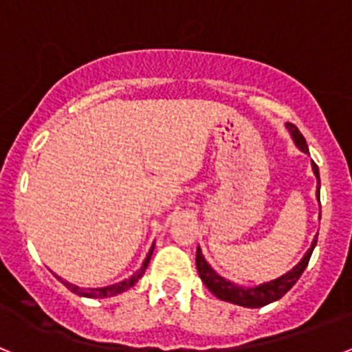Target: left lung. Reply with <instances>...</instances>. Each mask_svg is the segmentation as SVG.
<instances>
[{
  "instance_id": "8db88e82",
  "label": "left lung",
  "mask_w": 352,
  "mask_h": 352,
  "mask_svg": "<svg viewBox=\"0 0 352 352\" xmlns=\"http://www.w3.org/2000/svg\"><path fill=\"white\" fill-rule=\"evenodd\" d=\"M287 129L289 132H291L292 139H294L298 148H300L301 151H305V153H309V146H307V141H305V138L301 135L300 130H298V126H294L292 123H287ZM312 169H314V174L317 176V179H319V167H317L316 164H312ZM317 197H319V192H317ZM316 243H317V239H314L312 247H310L309 252L305 254L301 263H298L291 272L282 275L280 278H276V280L266 282V284L259 285V287L243 289L231 284V282L223 280L222 276L217 275V273L208 266V263L204 261L203 254H201L199 248H197V254H195V264H197V272H199V276H201V280L204 282V285L213 292L214 296L220 298V300L223 301H231V303L241 305V307L259 309V307H264V305L280 300L285 292H287L292 285L296 284L298 278L301 276V273H303L305 268H307V264H309L310 256H312Z\"/></svg>"
}]
</instances>
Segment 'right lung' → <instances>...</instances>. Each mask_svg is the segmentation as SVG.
<instances>
[{"label":"right lung","instance_id":"obj_1","mask_svg":"<svg viewBox=\"0 0 352 352\" xmlns=\"http://www.w3.org/2000/svg\"><path fill=\"white\" fill-rule=\"evenodd\" d=\"M151 252H153V248H151ZM151 252H149L148 257H146L144 266H142L141 272H139L138 275L130 276L129 280L120 282V284H114V285H109V287H100V289H80V287H77V285L68 284V282H65V280H61V282H63V284L67 285V287L70 289L72 292H76V294H79V296H86V298H107V296H114V294H120V292H123V291H126V289H130L133 284H135V282L139 280V276L142 275V272H144L146 266H148L149 257H151Z\"/></svg>","mask_w":352,"mask_h":352}]
</instances>
